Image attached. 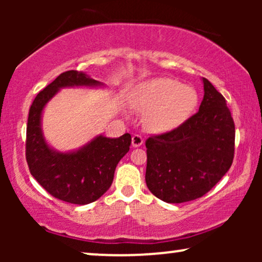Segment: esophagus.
I'll use <instances>...</instances> for the list:
<instances>
[{
    "label": "esophagus",
    "mask_w": 262,
    "mask_h": 262,
    "mask_svg": "<svg viewBox=\"0 0 262 262\" xmlns=\"http://www.w3.org/2000/svg\"><path fill=\"white\" fill-rule=\"evenodd\" d=\"M143 142H144V139L141 135H134L132 136V146H135V148H138V146H141L143 144Z\"/></svg>",
    "instance_id": "1"
}]
</instances>
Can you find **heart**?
Segmentation results:
<instances>
[{
	"label": "heart",
	"instance_id": "1",
	"mask_svg": "<svg viewBox=\"0 0 262 262\" xmlns=\"http://www.w3.org/2000/svg\"><path fill=\"white\" fill-rule=\"evenodd\" d=\"M135 101L154 131L164 132L180 126L188 119L198 103V94L191 85L173 78L160 77L144 82L136 89Z\"/></svg>",
	"mask_w": 262,
	"mask_h": 262
}]
</instances>
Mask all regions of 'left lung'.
Segmentation results:
<instances>
[{"label":"left lung","mask_w":262,"mask_h":262,"mask_svg":"<svg viewBox=\"0 0 262 262\" xmlns=\"http://www.w3.org/2000/svg\"><path fill=\"white\" fill-rule=\"evenodd\" d=\"M199 111L180 126L146 139L145 182L166 203L191 202L206 194L231 167L235 124L224 96L203 78Z\"/></svg>","instance_id":"obj_1"}]
</instances>
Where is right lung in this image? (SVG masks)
Here are the masks:
<instances>
[{
  "instance_id": "1",
  "label": "right lung",
  "mask_w": 262,
  "mask_h": 262,
  "mask_svg": "<svg viewBox=\"0 0 262 262\" xmlns=\"http://www.w3.org/2000/svg\"><path fill=\"white\" fill-rule=\"evenodd\" d=\"M101 84L83 73L66 71L38 93L28 113V168L46 192L63 202L85 205L98 200L112 185L118 162L130 150L131 136L125 134L119 138L98 136L76 151L58 152L50 148L42 136V110L60 88Z\"/></svg>"
}]
</instances>
